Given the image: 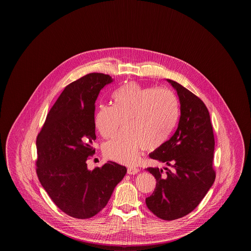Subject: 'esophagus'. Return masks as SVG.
Wrapping results in <instances>:
<instances>
[{"label": "esophagus", "mask_w": 251, "mask_h": 251, "mask_svg": "<svg viewBox=\"0 0 251 251\" xmlns=\"http://www.w3.org/2000/svg\"><path fill=\"white\" fill-rule=\"evenodd\" d=\"M138 171H139V169L136 168V167H131L127 169V173L130 174V175H134V174H136Z\"/></svg>", "instance_id": "1"}]
</instances>
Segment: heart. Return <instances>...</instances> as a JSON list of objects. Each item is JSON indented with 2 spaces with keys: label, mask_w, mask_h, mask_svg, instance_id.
<instances>
[{
  "label": "heart",
  "mask_w": 251,
  "mask_h": 251,
  "mask_svg": "<svg viewBox=\"0 0 251 251\" xmlns=\"http://www.w3.org/2000/svg\"><path fill=\"white\" fill-rule=\"evenodd\" d=\"M114 105L100 104L95 127L103 138L105 156L121 164H135L145 149L153 151L166 143L179 119V100L168 89H157L131 82L113 93Z\"/></svg>",
  "instance_id": "1"
}]
</instances>
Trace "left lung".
<instances>
[{
    "label": "left lung",
    "instance_id": "left-lung-1",
    "mask_svg": "<svg viewBox=\"0 0 251 251\" xmlns=\"http://www.w3.org/2000/svg\"><path fill=\"white\" fill-rule=\"evenodd\" d=\"M167 82L179 96L180 117L170 139L150 154L170 168L165 167V173L158 167L147 168L157 182L146 204L159 218L175 220L191 213L215 181V137L202 100L177 82Z\"/></svg>",
    "mask_w": 251,
    "mask_h": 251
}]
</instances>
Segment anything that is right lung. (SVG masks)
Instances as JSON below:
<instances>
[{"mask_svg": "<svg viewBox=\"0 0 251 251\" xmlns=\"http://www.w3.org/2000/svg\"><path fill=\"white\" fill-rule=\"evenodd\" d=\"M113 82L103 73H89L67 85L50 108L36 137V174L61 211L85 219L107 204L127 169L109 161L93 170L86 161L95 153V101Z\"/></svg>", "mask_w": 251, "mask_h": 251, "instance_id": "right-lung-1", "label": "right lung"}]
</instances>
